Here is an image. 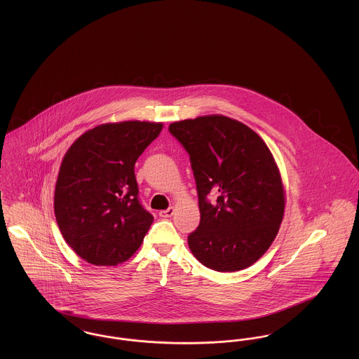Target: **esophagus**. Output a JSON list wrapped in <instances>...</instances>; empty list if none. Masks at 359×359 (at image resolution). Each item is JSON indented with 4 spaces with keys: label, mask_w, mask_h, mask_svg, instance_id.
I'll return each mask as SVG.
<instances>
[{
    "label": "esophagus",
    "mask_w": 359,
    "mask_h": 359,
    "mask_svg": "<svg viewBox=\"0 0 359 359\" xmlns=\"http://www.w3.org/2000/svg\"><path fill=\"white\" fill-rule=\"evenodd\" d=\"M173 214H175V208H173V207H170V208L163 210V211L158 212V215H160L161 218H171Z\"/></svg>",
    "instance_id": "obj_1"
}]
</instances>
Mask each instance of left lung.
<instances>
[{
  "label": "left lung",
  "mask_w": 359,
  "mask_h": 359,
  "mask_svg": "<svg viewBox=\"0 0 359 359\" xmlns=\"http://www.w3.org/2000/svg\"><path fill=\"white\" fill-rule=\"evenodd\" d=\"M170 132L189 154L199 198L189 250L217 272L249 268L271 248L284 218L285 189L273 154L255 130L221 114L173 122ZM208 193L215 203L206 201Z\"/></svg>",
  "instance_id": "1"
}]
</instances>
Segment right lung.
<instances>
[{
  "mask_svg": "<svg viewBox=\"0 0 359 359\" xmlns=\"http://www.w3.org/2000/svg\"><path fill=\"white\" fill-rule=\"evenodd\" d=\"M161 122L98 125L65 154L53 208L69 248L87 262L116 266L141 246L154 222L140 205L135 164L163 130Z\"/></svg>",
  "mask_w": 359,
  "mask_h": 359,
  "instance_id": "1",
  "label": "right lung"
}]
</instances>
